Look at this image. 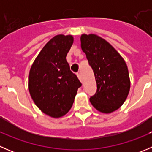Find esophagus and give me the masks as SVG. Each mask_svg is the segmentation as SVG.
Wrapping results in <instances>:
<instances>
[{"label": "esophagus", "instance_id": "obj_1", "mask_svg": "<svg viewBox=\"0 0 152 152\" xmlns=\"http://www.w3.org/2000/svg\"><path fill=\"white\" fill-rule=\"evenodd\" d=\"M77 76H78V78H79V80H80L81 82H82V76H81V73H77Z\"/></svg>", "mask_w": 152, "mask_h": 152}]
</instances>
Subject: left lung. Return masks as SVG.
<instances>
[{"mask_svg":"<svg viewBox=\"0 0 152 152\" xmlns=\"http://www.w3.org/2000/svg\"><path fill=\"white\" fill-rule=\"evenodd\" d=\"M80 39L97 84V91L90 97V103L101 113H113L121 107L129 93L126 64L120 53L101 37L83 34Z\"/></svg>","mask_w":152,"mask_h":152,"instance_id":"obj_1","label":"left lung"}]
</instances>
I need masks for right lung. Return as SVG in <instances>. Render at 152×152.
<instances>
[{
  "mask_svg": "<svg viewBox=\"0 0 152 152\" xmlns=\"http://www.w3.org/2000/svg\"><path fill=\"white\" fill-rule=\"evenodd\" d=\"M73 43L72 35L53 37L42 48L29 71L31 99L42 113L54 118L68 113L82 86L66 60Z\"/></svg>",
  "mask_w": 152,
  "mask_h": 152,
  "instance_id": "right-lung-1",
  "label": "right lung"
}]
</instances>
